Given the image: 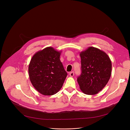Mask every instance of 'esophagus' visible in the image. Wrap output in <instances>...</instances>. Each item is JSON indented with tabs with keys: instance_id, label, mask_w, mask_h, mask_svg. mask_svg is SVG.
I'll return each instance as SVG.
<instances>
[{
	"instance_id": "1",
	"label": "esophagus",
	"mask_w": 130,
	"mask_h": 130,
	"mask_svg": "<svg viewBox=\"0 0 130 130\" xmlns=\"http://www.w3.org/2000/svg\"><path fill=\"white\" fill-rule=\"evenodd\" d=\"M69 75H70L71 77H73L74 75V71L70 72V73H69Z\"/></svg>"
}]
</instances>
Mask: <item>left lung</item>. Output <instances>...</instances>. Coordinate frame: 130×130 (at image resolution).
Wrapping results in <instances>:
<instances>
[{
  "label": "left lung",
  "mask_w": 130,
  "mask_h": 130,
  "mask_svg": "<svg viewBox=\"0 0 130 130\" xmlns=\"http://www.w3.org/2000/svg\"><path fill=\"white\" fill-rule=\"evenodd\" d=\"M82 73L77 78L81 91L87 95H94L107 85L111 75L109 57L99 48L89 47L80 53Z\"/></svg>",
  "instance_id": "8db88e82"
}]
</instances>
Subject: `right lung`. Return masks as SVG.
I'll list each match as a JSON object with an SVG mask.
<instances>
[{
	"label": "right lung",
	"mask_w": 130,
	"mask_h": 130,
	"mask_svg": "<svg viewBox=\"0 0 130 130\" xmlns=\"http://www.w3.org/2000/svg\"><path fill=\"white\" fill-rule=\"evenodd\" d=\"M61 51L47 47L31 59L28 72L31 83L40 94L54 95L61 89L67 76L60 60Z\"/></svg>",
	"instance_id": "1"
}]
</instances>
